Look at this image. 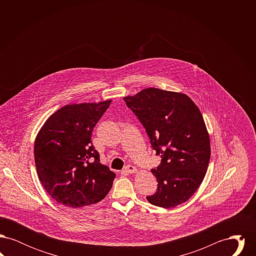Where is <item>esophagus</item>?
<instances>
[{"label": "esophagus", "instance_id": "esophagus-1", "mask_svg": "<svg viewBox=\"0 0 256 256\" xmlns=\"http://www.w3.org/2000/svg\"><path fill=\"white\" fill-rule=\"evenodd\" d=\"M124 172L128 174H135V172H137V169L132 165H126L124 167Z\"/></svg>", "mask_w": 256, "mask_h": 256}]
</instances>
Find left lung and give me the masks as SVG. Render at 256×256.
<instances>
[{"label":"left lung","instance_id":"8db88e82","mask_svg":"<svg viewBox=\"0 0 256 256\" xmlns=\"http://www.w3.org/2000/svg\"><path fill=\"white\" fill-rule=\"evenodd\" d=\"M146 128L161 162L152 172L158 182L148 202L163 208L188 200L206 174L210 139L202 115L187 95L158 88H146L124 97Z\"/></svg>","mask_w":256,"mask_h":256}]
</instances>
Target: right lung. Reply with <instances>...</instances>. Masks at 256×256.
I'll use <instances>...</instances> for the list:
<instances>
[{
    "label": "right lung",
    "instance_id": "add662e5",
    "mask_svg": "<svg viewBox=\"0 0 256 256\" xmlns=\"http://www.w3.org/2000/svg\"><path fill=\"white\" fill-rule=\"evenodd\" d=\"M111 100L64 106L37 134L34 161L45 190L61 206L78 209L100 202L112 187L115 174L100 163L91 141L98 121Z\"/></svg>",
    "mask_w": 256,
    "mask_h": 256
}]
</instances>
